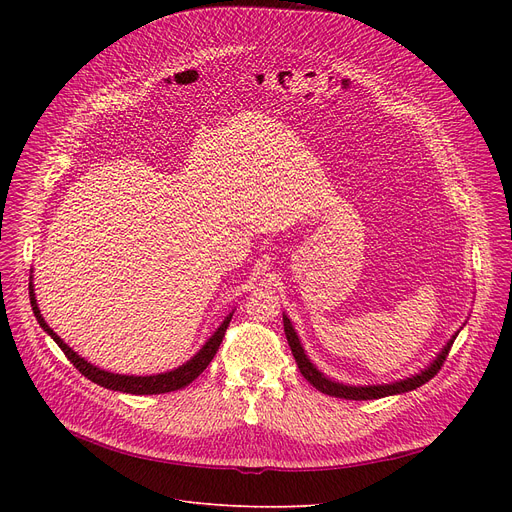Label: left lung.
I'll return each mask as SVG.
<instances>
[{
	"mask_svg": "<svg viewBox=\"0 0 512 512\" xmlns=\"http://www.w3.org/2000/svg\"><path fill=\"white\" fill-rule=\"evenodd\" d=\"M284 317V332H286V340L290 344V351L294 355V361H297L301 373L305 375V380L317 388L319 392H324L328 396H336V398H346V400H373V398H384V396H394V394H402V392H411V390H417L419 386H423L425 382H429L434 378V375L440 371L442 363L446 361V355L450 351V346L454 342V338L459 336V332L463 330H456L450 340L442 346V351L427 363V367H423L419 373H413L409 375V378H402V380H394V382H388V384H369V386H353V384H342V382H336L332 378H328L326 373H321L313 361L309 359V355L305 353V348L301 344V338L297 334V330H294L292 321L286 313H282ZM465 326V324H463Z\"/></svg>",
	"mask_w": 512,
	"mask_h": 512,
	"instance_id": "8db88e82",
	"label": "left lung"
}]
</instances>
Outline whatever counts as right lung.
I'll return each instance as SVG.
<instances>
[{"label": "right lung", "instance_id": "1", "mask_svg": "<svg viewBox=\"0 0 512 512\" xmlns=\"http://www.w3.org/2000/svg\"><path fill=\"white\" fill-rule=\"evenodd\" d=\"M33 278V276H31ZM29 297H31V307H33V313L39 321V326L43 328L45 334H49L53 340H56V344L62 348L64 355L68 357V361L85 375V378H89L91 382H95L97 386H103L107 390H116V392H126V394H166V392H174V390H180L184 386L191 384L193 380H197L199 375L205 371V367L211 363V359L215 357V353H218V348L222 344V338L228 330V324L232 319V313L234 309L224 317L222 324L218 326V330H215L207 340L205 344L199 348V351L188 359L186 363L178 365L176 369L172 371H164V373H155V375H124V373H112V371H105V369H99L97 365L89 363L87 359L80 357L78 353H74L72 348L53 332L47 321L43 319L41 315V309L37 305V297H35V284L31 282L29 284Z\"/></svg>", "mask_w": 512, "mask_h": 512}]
</instances>
